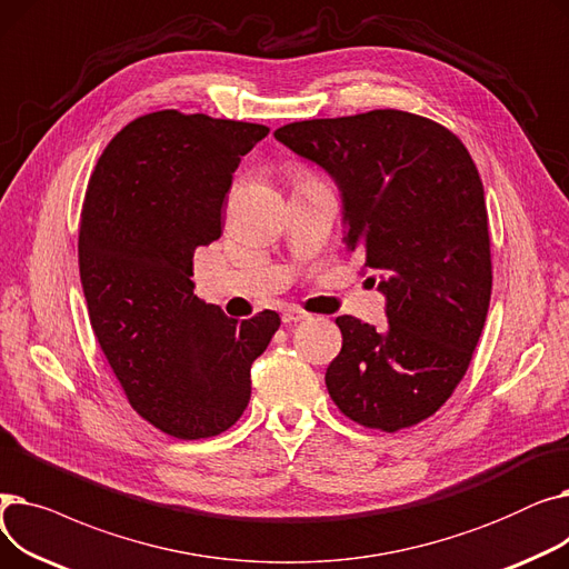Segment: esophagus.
Wrapping results in <instances>:
<instances>
[{
	"instance_id": "obj_1",
	"label": "esophagus",
	"mask_w": 569,
	"mask_h": 569,
	"mask_svg": "<svg viewBox=\"0 0 569 569\" xmlns=\"http://www.w3.org/2000/svg\"><path fill=\"white\" fill-rule=\"evenodd\" d=\"M311 313L305 311V309H297V307H290L283 311V322L286 325H292V322H302V320H309Z\"/></svg>"
}]
</instances>
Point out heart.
Instances as JSON below:
<instances>
[{"instance_id":"1","label":"heart","mask_w":569,"mask_h":569,"mask_svg":"<svg viewBox=\"0 0 569 569\" xmlns=\"http://www.w3.org/2000/svg\"><path fill=\"white\" fill-rule=\"evenodd\" d=\"M302 179H313V177H309V174H305V172L297 174V182H302Z\"/></svg>"}]
</instances>
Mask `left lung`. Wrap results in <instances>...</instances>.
<instances>
[{"mask_svg":"<svg viewBox=\"0 0 569 569\" xmlns=\"http://www.w3.org/2000/svg\"><path fill=\"white\" fill-rule=\"evenodd\" d=\"M335 177L346 249L382 274L387 325L339 316L341 352L325 385L367 429L431 417L468 371L491 300L485 187L466 144L429 117L371 110L274 131Z\"/></svg>","mask_w":569,"mask_h":569,"instance_id":"8db88e82","label":"left lung"}]
</instances>
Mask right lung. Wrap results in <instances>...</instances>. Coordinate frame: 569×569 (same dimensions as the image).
Here are the masks:
<instances>
[{
    "label": "right lung",
    "instance_id": "add662e5",
    "mask_svg": "<svg viewBox=\"0 0 569 569\" xmlns=\"http://www.w3.org/2000/svg\"><path fill=\"white\" fill-rule=\"evenodd\" d=\"M262 124L149 112L119 131L89 177L78 234L89 322L131 408L179 440L230 429L277 311L223 316L193 295V253L221 237L232 172Z\"/></svg>",
    "mask_w": 569,
    "mask_h": 569
}]
</instances>
